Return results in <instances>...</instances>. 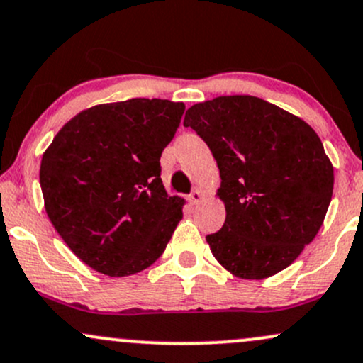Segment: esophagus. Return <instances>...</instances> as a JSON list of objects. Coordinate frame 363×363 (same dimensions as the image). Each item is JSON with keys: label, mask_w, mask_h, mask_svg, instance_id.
Listing matches in <instances>:
<instances>
[{"label": "esophagus", "mask_w": 363, "mask_h": 363, "mask_svg": "<svg viewBox=\"0 0 363 363\" xmlns=\"http://www.w3.org/2000/svg\"><path fill=\"white\" fill-rule=\"evenodd\" d=\"M203 200V191L201 189H194L193 193L189 194V201L193 203V205H198Z\"/></svg>", "instance_id": "34e87169"}]
</instances>
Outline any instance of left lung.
I'll use <instances>...</instances> for the list:
<instances>
[{"label": "left lung", "mask_w": 363, "mask_h": 363, "mask_svg": "<svg viewBox=\"0 0 363 363\" xmlns=\"http://www.w3.org/2000/svg\"><path fill=\"white\" fill-rule=\"evenodd\" d=\"M220 172V230L206 236L218 264L241 279L291 265L313 241L333 198L334 169L315 130L255 96H218L186 111Z\"/></svg>", "instance_id": "1"}]
</instances>
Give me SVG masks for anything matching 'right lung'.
Here are the masks:
<instances>
[{"label": "right lung", "mask_w": 363, "mask_h": 363, "mask_svg": "<svg viewBox=\"0 0 363 363\" xmlns=\"http://www.w3.org/2000/svg\"><path fill=\"white\" fill-rule=\"evenodd\" d=\"M184 108L157 98L91 106L67 122L43 155L48 217L96 272L133 276L165 252L184 200L167 194L160 157Z\"/></svg>", "instance_id": "right-lung-1"}]
</instances>
